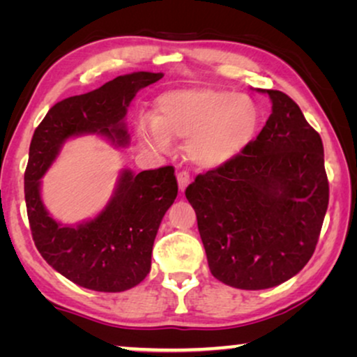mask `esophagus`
I'll use <instances>...</instances> for the list:
<instances>
[{
	"label": "esophagus",
	"instance_id": "34e87169",
	"mask_svg": "<svg viewBox=\"0 0 357 357\" xmlns=\"http://www.w3.org/2000/svg\"><path fill=\"white\" fill-rule=\"evenodd\" d=\"M177 180H178L180 192H183V190L187 188V185L190 183V175H188L187 170H180V172L177 174Z\"/></svg>",
	"mask_w": 357,
	"mask_h": 357
}]
</instances>
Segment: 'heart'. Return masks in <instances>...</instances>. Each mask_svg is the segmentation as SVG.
<instances>
[{
  "instance_id": "1",
  "label": "heart",
  "mask_w": 357,
  "mask_h": 357,
  "mask_svg": "<svg viewBox=\"0 0 357 357\" xmlns=\"http://www.w3.org/2000/svg\"><path fill=\"white\" fill-rule=\"evenodd\" d=\"M260 109L252 97L224 89H180L155 102V116L136 121V136L148 148L169 153L174 139L185 141L188 159L216 169L236 159L255 136Z\"/></svg>"
}]
</instances>
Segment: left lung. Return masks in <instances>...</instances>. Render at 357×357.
Here are the masks:
<instances>
[{
  "instance_id": "8db88e82",
  "label": "left lung",
  "mask_w": 357,
  "mask_h": 357,
  "mask_svg": "<svg viewBox=\"0 0 357 357\" xmlns=\"http://www.w3.org/2000/svg\"><path fill=\"white\" fill-rule=\"evenodd\" d=\"M257 91L273 104L257 139L185 190L211 275L248 291L281 284L307 265L328 208L320 135L284 92Z\"/></svg>"
}]
</instances>
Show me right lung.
Wrapping results in <instances>:
<instances>
[{
	"instance_id": "obj_1",
	"label": "right lung",
	"mask_w": 357,
	"mask_h": 357,
	"mask_svg": "<svg viewBox=\"0 0 357 357\" xmlns=\"http://www.w3.org/2000/svg\"><path fill=\"white\" fill-rule=\"evenodd\" d=\"M162 73L119 76L87 94L58 102L33 131L24 174L32 238L48 265L77 286L99 292L131 289L148 276L155 234L177 198L172 165L133 174L125 169L107 206L91 221L63 226L40 197V178L66 139L100 135L115 146H128L125 115L136 92L159 81Z\"/></svg>"
}]
</instances>
